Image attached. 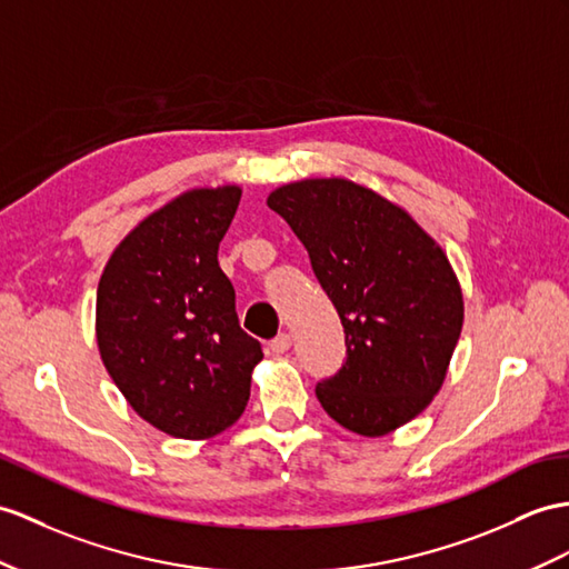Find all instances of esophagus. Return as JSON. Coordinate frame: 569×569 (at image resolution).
<instances>
[{
    "instance_id": "esophagus-1",
    "label": "esophagus",
    "mask_w": 569,
    "mask_h": 569,
    "mask_svg": "<svg viewBox=\"0 0 569 569\" xmlns=\"http://www.w3.org/2000/svg\"><path fill=\"white\" fill-rule=\"evenodd\" d=\"M289 348H292V338L287 332H280L274 340H270V352L272 355H284Z\"/></svg>"
}]
</instances>
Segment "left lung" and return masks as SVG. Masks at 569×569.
<instances>
[{
    "instance_id": "obj_1",
    "label": "left lung",
    "mask_w": 569,
    "mask_h": 569,
    "mask_svg": "<svg viewBox=\"0 0 569 569\" xmlns=\"http://www.w3.org/2000/svg\"><path fill=\"white\" fill-rule=\"evenodd\" d=\"M274 210L309 251L345 328L348 359L316 396L332 420L383 437L432 403L463 328L447 253L403 207L348 178L274 188Z\"/></svg>"
}]
</instances>
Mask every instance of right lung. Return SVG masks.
<instances>
[{
	"mask_svg": "<svg viewBox=\"0 0 569 569\" xmlns=\"http://www.w3.org/2000/svg\"><path fill=\"white\" fill-rule=\"evenodd\" d=\"M239 200V186L180 192L116 246L96 292L103 367L130 408L176 439L237 422L262 359L217 260Z\"/></svg>",
	"mask_w": 569,
	"mask_h": 569,
	"instance_id": "add662e5",
	"label": "right lung"
}]
</instances>
